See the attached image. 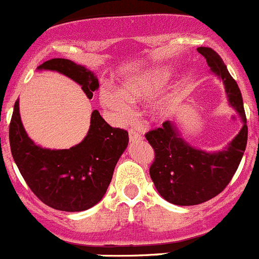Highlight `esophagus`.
Instances as JSON below:
<instances>
[{
    "instance_id": "obj_1",
    "label": "esophagus",
    "mask_w": 259,
    "mask_h": 259,
    "mask_svg": "<svg viewBox=\"0 0 259 259\" xmlns=\"http://www.w3.org/2000/svg\"><path fill=\"white\" fill-rule=\"evenodd\" d=\"M129 138H130V142H138V140H142V135L139 133H137L135 130L130 129L129 130Z\"/></svg>"
}]
</instances>
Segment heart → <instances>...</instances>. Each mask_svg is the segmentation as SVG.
I'll return each instance as SVG.
<instances>
[{
  "label": "heart",
  "mask_w": 259,
  "mask_h": 259,
  "mask_svg": "<svg viewBox=\"0 0 259 259\" xmlns=\"http://www.w3.org/2000/svg\"><path fill=\"white\" fill-rule=\"evenodd\" d=\"M168 77L169 71L166 69L151 70L140 76L125 80L117 91L103 90L100 93V103L106 109L113 111L117 119L125 121L133 115L129 103H140L155 96L165 85ZM168 109L169 104L163 101L156 104L154 113L155 115H164L166 114Z\"/></svg>",
  "instance_id": "b5f03b06"
}]
</instances>
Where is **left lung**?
<instances>
[{
	"mask_svg": "<svg viewBox=\"0 0 259 259\" xmlns=\"http://www.w3.org/2000/svg\"><path fill=\"white\" fill-rule=\"evenodd\" d=\"M211 71L223 80L229 104L241 114L243 127L228 148L205 153L179 138L173 122L149 130L146 140L154 149L149 173L159 194L177 205H195L211 199L229 184L238 169L248 139V126L241 90L222 57L210 48H198Z\"/></svg>",
	"mask_w": 259,
	"mask_h": 259,
	"instance_id": "obj_1",
	"label": "left lung"
}]
</instances>
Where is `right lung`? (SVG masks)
Instances as JSON below:
<instances>
[{"mask_svg":"<svg viewBox=\"0 0 259 259\" xmlns=\"http://www.w3.org/2000/svg\"><path fill=\"white\" fill-rule=\"evenodd\" d=\"M37 69L66 75L81 85L89 99L99 89L95 75L71 60L51 59ZM127 143L126 130L111 127L94 110L90 129L80 144L62 150L44 149L27 137L21 122L18 100L15 103L10 122L12 156L33 194L54 209L81 211L100 202Z\"/></svg>","mask_w":259,"mask_h":259,"instance_id":"obj_1","label":"right lung"}]
</instances>
